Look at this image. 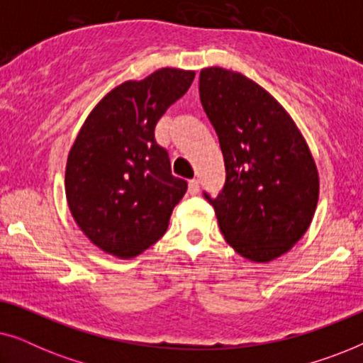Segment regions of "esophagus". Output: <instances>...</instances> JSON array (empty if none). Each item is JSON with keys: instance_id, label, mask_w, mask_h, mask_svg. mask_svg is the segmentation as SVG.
I'll list each match as a JSON object with an SVG mask.
<instances>
[{"instance_id": "1", "label": "esophagus", "mask_w": 363, "mask_h": 363, "mask_svg": "<svg viewBox=\"0 0 363 363\" xmlns=\"http://www.w3.org/2000/svg\"><path fill=\"white\" fill-rule=\"evenodd\" d=\"M188 191H190L191 195H196V193L200 191V182H198L196 178H193V180L188 183Z\"/></svg>"}]
</instances>
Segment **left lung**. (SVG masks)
<instances>
[{
	"mask_svg": "<svg viewBox=\"0 0 363 363\" xmlns=\"http://www.w3.org/2000/svg\"><path fill=\"white\" fill-rule=\"evenodd\" d=\"M200 101L226 168L220 195H203L238 255L255 262L276 259L314 218L319 172L309 145L286 108L240 72L201 69Z\"/></svg>",
	"mask_w": 363,
	"mask_h": 363,
	"instance_id": "obj_1",
	"label": "left lung"
}]
</instances>
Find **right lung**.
<instances>
[{"mask_svg":"<svg viewBox=\"0 0 363 363\" xmlns=\"http://www.w3.org/2000/svg\"><path fill=\"white\" fill-rule=\"evenodd\" d=\"M195 71L158 69L113 87L79 130L66 165L74 221L97 247L128 259L165 235L188 183L172 175L155 140L167 108L190 89Z\"/></svg>","mask_w":363,"mask_h":363,"instance_id":"1","label":"right lung"}]
</instances>
